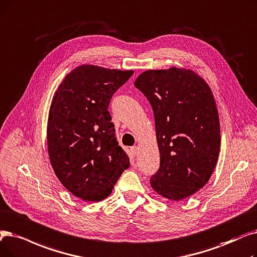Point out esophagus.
<instances>
[{
    "mask_svg": "<svg viewBox=\"0 0 257 257\" xmlns=\"http://www.w3.org/2000/svg\"><path fill=\"white\" fill-rule=\"evenodd\" d=\"M130 152H131V154H132V155H135V156H136V155L138 154V152H139V148H138L137 146H135V147H131V148H130Z\"/></svg>",
    "mask_w": 257,
    "mask_h": 257,
    "instance_id": "1",
    "label": "esophagus"
}]
</instances>
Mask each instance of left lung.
<instances>
[{
	"label": "left lung",
	"mask_w": 257,
	"mask_h": 257,
	"mask_svg": "<svg viewBox=\"0 0 257 257\" xmlns=\"http://www.w3.org/2000/svg\"><path fill=\"white\" fill-rule=\"evenodd\" d=\"M135 86L154 114L161 164L151 187L171 200L189 197L208 183L219 154V118L211 89L194 71L176 67L145 71Z\"/></svg>",
	"instance_id": "obj_1"
}]
</instances>
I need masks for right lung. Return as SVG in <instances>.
I'll return each mask as SVG.
<instances>
[{"label":"right lung","mask_w":257,"mask_h":257,"mask_svg":"<svg viewBox=\"0 0 257 257\" xmlns=\"http://www.w3.org/2000/svg\"><path fill=\"white\" fill-rule=\"evenodd\" d=\"M132 74L82 65L66 75L54 93L47 124L50 163L67 190L86 202L110 195L129 168L108 107Z\"/></svg>","instance_id":"add662e5"}]
</instances>
